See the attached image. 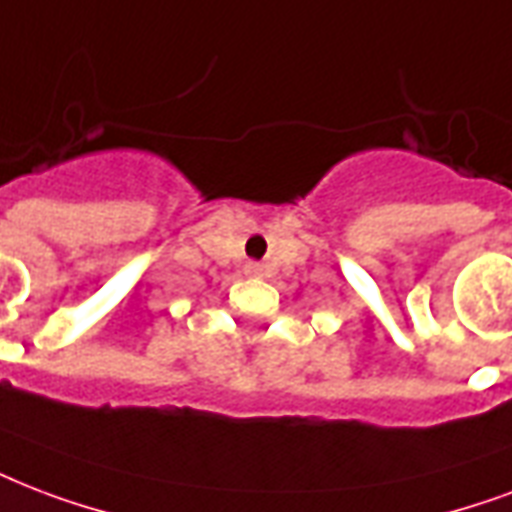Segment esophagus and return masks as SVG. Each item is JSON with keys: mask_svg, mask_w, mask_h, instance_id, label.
Returning a JSON list of instances; mask_svg holds the SVG:
<instances>
[{"mask_svg": "<svg viewBox=\"0 0 512 512\" xmlns=\"http://www.w3.org/2000/svg\"><path fill=\"white\" fill-rule=\"evenodd\" d=\"M244 273H247V276H263V265H260V263H247Z\"/></svg>", "mask_w": 512, "mask_h": 512, "instance_id": "1", "label": "esophagus"}]
</instances>
